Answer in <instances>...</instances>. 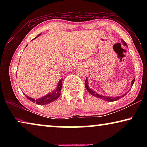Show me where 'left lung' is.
<instances>
[{
  "mask_svg": "<svg viewBox=\"0 0 147 147\" xmlns=\"http://www.w3.org/2000/svg\"><path fill=\"white\" fill-rule=\"evenodd\" d=\"M122 42H123V44L124 45V46H127V44H126V42L124 41L123 39H122ZM134 81H135V78H134L132 80V81H131V87H132V86H133V84L134 83ZM85 86H86V88L87 90H88L89 93L91 94L92 95L94 96H96V98H101V99H102V100H104L105 101H108V102H113V101L118 100L119 99H120L122 97H123L124 95H126V94H127V93H126L125 94H123V95H121L120 96H115V97H111V96H107L101 95V94H99L96 93V92L94 91L93 90H92V89L90 88H89V86H88V79H87V78H86V80L85 81ZM129 91H130V90H129Z\"/></svg>",
  "mask_w": 147,
  "mask_h": 147,
  "instance_id": "8db88e82",
  "label": "left lung"
}]
</instances>
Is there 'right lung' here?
<instances>
[{"label":"right lung","instance_id":"right-lung-1","mask_svg":"<svg viewBox=\"0 0 147 147\" xmlns=\"http://www.w3.org/2000/svg\"><path fill=\"white\" fill-rule=\"evenodd\" d=\"M41 34H39L38 36L36 37L34 39H36V38H38L39 36H40ZM34 39H32L34 40ZM62 80H63V78H61V80H59V82L58 84V86H57L56 89L53 91H52V93H49L47 94H46L45 96H43V97H41L38 99H34L32 98L30 96H27L26 94H24V95L26 96V97L32 102H34V103H36L39 104V105H45V104H49L52 102L55 101L56 99H58V98L60 96L61 94V86H62Z\"/></svg>","mask_w":147,"mask_h":147}]
</instances>
